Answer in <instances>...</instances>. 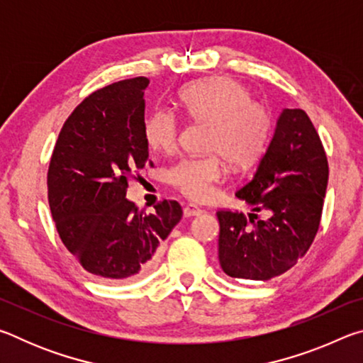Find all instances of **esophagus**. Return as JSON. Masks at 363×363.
I'll return each instance as SVG.
<instances>
[{
  "mask_svg": "<svg viewBox=\"0 0 363 363\" xmlns=\"http://www.w3.org/2000/svg\"><path fill=\"white\" fill-rule=\"evenodd\" d=\"M201 213H203V210H201V208H199L196 205H194V203H189V205L184 206V216H186V218L199 216V214H201Z\"/></svg>",
  "mask_w": 363,
  "mask_h": 363,
  "instance_id": "obj_1",
  "label": "esophagus"
}]
</instances>
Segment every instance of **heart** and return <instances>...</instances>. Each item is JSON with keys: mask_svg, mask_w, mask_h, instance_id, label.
Segmentation results:
<instances>
[{"mask_svg": "<svg viewBox=\"0 0 363 363\" xmlns=\"http://www.w3.org/2000/svg\"><path fill=\"white\" fill-rule=\"evenodd\" d=\"M179 106L189 118L210 125V155L186 157L168 171V182L189 199H211L225 177V162L235 167L255 163L270 143L274 115L266 104L251 99L242 83L211 77L186 86ZM144 136L153 150L173 153L179 143V120L169 110H153L144 121Z\"/></svg>", "mask_w": 363, "mask_h": 363, "instance_id": "b5f03b06", "label": "heart"}]
</instances>
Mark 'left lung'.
Segmentation results:
<instances>
[{"instance_id":"8db88e82","label":"left lung","mask_w":363,"mask_h":363,"mask_svg":"<svg viewBox=\"0 0 363 363\" xmlns=\"http://www.w3.org/2000/svg\"><path fill=\"white\" fill-rule=\"evenodd\" d=\"M328 160L304 110L285 108L255 176L235 194L270 218L219 210V264L233 279L270 280L311 248L320 225Z\"/></svg>"}]
</instances>
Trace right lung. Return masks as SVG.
<instances>
[{"instance_id": "add662e5", "label": "right lung", "mask_w": 363, "mask_h": 363, "mask_svg": "<svg viewBox=\"0 0 363 363\" xmlns=\"http://www.w3.org/2000/svg\"><path fill=\"white\" fill-rule=\"evenodd\" d=\"M145 77L94 91L65 120L48 169V200L59 237L89 274L108 280L150 269L157 248L182 218L176 200L145 214L126 199L130 177L149 160Z\"/></svg>"}]
</instances>
